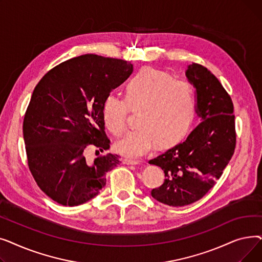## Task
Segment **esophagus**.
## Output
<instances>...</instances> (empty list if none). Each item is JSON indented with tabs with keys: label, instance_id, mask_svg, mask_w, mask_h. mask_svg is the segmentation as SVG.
Masks as SVG:
<instances>
[{
	"label": "esophagus",
	"instance_id": "obj_1",
	"mask_svg": "<svg viewBox=\"0 0 262 262\" xmlns=\"http://www.w3.org/2000/svg\"><path fill=\"white\" fill-rule=\"evenodd\" d=\"M123 163L128 164V166H137V164H139V161H136V160H132V159H124Z\"/></svg>",
	"mask_w": 262,
	"mask_h": 262
}]
</instances>
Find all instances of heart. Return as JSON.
<instances>
[{
    "mask_svg": "<svg viewBox=\"0 0 262 262\" xmlns=\"http://www.w3.org/2000/svg\"><path fill=\"white\" fill-rule=\"evenodd\" d=\"M196 106L189 81L143 68L126 81L124 98L113 92L105 96L101 113L108 132L120 137L126 129L130 109H141L140 127L128 132L116 146L121 155L137 159L153 152L158 143L164 147L181 141L194 121Z\"/></svg>",
    "mask_w": 262,
    "mask_h": 262,
    "instance_id": "1",
    "label": "heart"
}]
</instances>
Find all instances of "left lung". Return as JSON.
Instances as JSON below:
<instances>
[{
  "label": "left lung",
  "instance_id": "1",
  "mask_svg": "<svg viewBox=\"0 0 262 262\" xmlns=\"http://www.w3.org/2000/svg\"><path fill=\"white\" fill-rule=\"evenodd\" d=\"M196 89L201 123L186 141L149 160L164 172L163 184L150 194L158 202L182 207L201 200L223 174L236 148L233 104L219 79L200 63L186 72Z\"/></svg>",
  "mask_w": 262,
  "mask_h": 262
}]
</instances>
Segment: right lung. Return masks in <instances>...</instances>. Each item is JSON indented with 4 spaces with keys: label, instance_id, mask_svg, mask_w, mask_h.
Wrapping results in <instances>:
<instances>
[{
    "label": "right lung",
    "instance_id": "obj_1",
    "mask_svg": "<svg viewBox=\"0 0 262 262\" xmlns=\"http://www.w3.org/2000/svg\"><path fill=\"white\" fill-rule=\"evenodd\" d=\"M132 72L126 60L86 54L54 67L35 87L23 121L27 164L53 201L63 206L88 202L120 163L112 153L88 161L85 150L109 148L102 103Z\"/></svg>",
    "mask_w": 262,
    "mask_h": 262
}]
</instances>
